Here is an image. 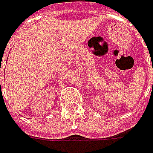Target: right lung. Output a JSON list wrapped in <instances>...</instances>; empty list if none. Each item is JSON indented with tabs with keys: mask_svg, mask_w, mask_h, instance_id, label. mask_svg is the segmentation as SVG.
Returning a JSON list of instances; mask_svg holds the SVG:
<instances>
[{
	"mask_svg": "<svg viewBox=\"0 0 153 153\" xmlns=\"http://www.w3.org/2000/svg\"><path fill=\"white\" fill-rule=\"evenodd\" d=\"M0 87H1V82H0Z\"/></svg>",
	"mask_w": 153,
	"mask_h": 153,
	"instance_id": "add662e5",
	"label": "right lung"
}]
</instances>
